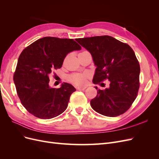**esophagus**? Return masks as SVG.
<instances>
[{
  "instance_id": "1",
  "label": "esophagus",
  "mask_w": 159,
  "mask_h": 159,
  "mask_svg": "<svg viewBox=\"0 0 159 159\" xmlns=\"http://www.w3.org/2000/svg\"><path fill=\"white\" fill-rule=\"evenodd\" d=\"M86 88L85 87H77L76 89L78 90H84Z\"/></svg>"
}]
</instances>
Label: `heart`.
<instances>
[{"label": "heart", "mask_w": 159, "mask_h": 159, "mask_svg": "<svg viewBox=\"0 0 159 159\" xmlns=\"http://www.w3.org/2000/svg\"><path fill=\"white\" fill-rule=\"evenodd\" d=\"M89 74L88 72L85 73H75L72 74L68 76V81L70 82L77 85H83L86 83L87 79L89 77Z\"/></svg>", "instance_id": "b5f03b06"}]
</instances>
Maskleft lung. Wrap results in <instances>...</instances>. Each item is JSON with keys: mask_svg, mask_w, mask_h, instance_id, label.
Returning a JSON list of instances; mask_svg holds the SVG:
<instances>
[{"mask_svg": "<svg viewBox=\"0 0 159 159\" xmlns=\"http://www.w3.org/2000/svg\"><path fill=\"white\" fill-rule=\"evenodd\" d=\"M79 44L92 56L96 66L94 84L108 80L109 88L98 89L91 100L96 112L117 117L126 112L135 100L139 88L140 66L133 49L127 44L109 36L78 38Z\"/></svg>", "mask_w": 159, "mask_h": 159, "instance_id": "1", "label": "left lung"}]
</instances>
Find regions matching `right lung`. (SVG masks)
Instances as JSON below:
<instances>
[{"mask_svg":"<svg viewBox=\"0 0 159 159\" xmlns=\"http://www.w3.org/2000/svg\"><path fill=\"white\" fill-rule=\"evenodd\" d=\"M81 47L73 39L44 37L23 50L18 57L13 80L22 105L38 118L58 116L68 107L73 85L62 84L51 88L49 76L60 69L68 53Z\"/></svg>","mask_w":159,"mask_h":159,"instance_id":"1","label":"right lung"}]
</instances>
